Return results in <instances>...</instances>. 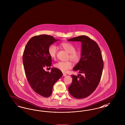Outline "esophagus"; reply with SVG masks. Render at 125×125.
I'll use <instances>...</instances> for the list:
<instances>
[{
	"instance_id": "34e87169",
	"label": "esophagus",
	"mask_w": 125,
	"mask_h": 125,
	"mask_svg": "<svg viewBox=\"0 0 125 125\" xmlns=\"http://www.w3.org/2000/svg\"><path fill=\"white\" fill-rule=\"evenodd\" d=\"M66 75V73H63V76H65Z\"/></svg>"
}]
</instances>
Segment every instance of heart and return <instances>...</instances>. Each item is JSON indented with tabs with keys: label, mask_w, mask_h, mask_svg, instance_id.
I'll return each mask as SVG.
<instances>
[{
	"label": "heart",
	"mask_w": 125,
	"mask_h": 125,
	"mask_svg": "<svg viewBox=\"0 0 125 125\" xmlns=\"http://www.w3.org/2000/svg\"><path fill=\"white\" fill-rule=\"evenodd\" d=\"M61 46L66 52L69 53V59H70L74 63H77L81 58V52L80 51L75 50V47L69 42H63L61 43ZM58 49L56 46L52 44L48 48V53L52 59H55L57 56ZM54 66L61 71L65 73L70 69L72 67L71 61H59L54 64Z\"/></svg>",
	"instance_id": "obj_1"
}]
</instances>
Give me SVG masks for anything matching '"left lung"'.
<instances>
[{
	"label": "left lung",
	"instance_id": "obj_1",
	"mask_svg": "<svg viewBox=\"0 0 125 125\" xmlns=\"http://www.w3.org/2000/svg\"><path fill=\"white\" fill-rule=\"evenodd\" d=\"M68 41L82 43L81 58L73 68L82 74L71 75L73 81L68 91L76 98H84L95 90L100 81L104 67L101 50L97 43L87 36H79Z\"/></svg>",
	"mask_w": 125,
	"mask_h": 125
}]
</instances>
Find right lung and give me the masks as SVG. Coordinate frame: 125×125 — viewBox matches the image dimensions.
I'll list each match as a JSON object with an SVG mask.
<instances>
[{
    "instance_id": "right-lung-1",
    "label": "right lung",
    "mask_w": 125,
    "mask_h": 125,
    "mask_svg": "<svg viewBox=\"0 0 125 125\" xmlns=\"http://www.w3.org/2000/svg\"><path fill=\"white\" fill-rule=\"evenodd\" d=\"M58 40L47 35L34 36L27 43L23 54L24 71L30 87L37 94L45 97L51 95L54 84L63 75L56 68L52 67L51 72L43 69L52 65L48 48Z\"/></svg>"
}]
</instances>
